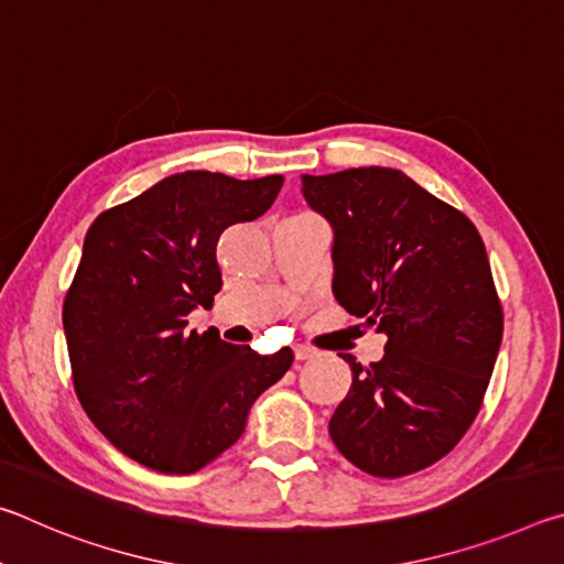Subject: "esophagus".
Wrapping results in <instances>:
<instances>
[{"instance_id":"esophagus-1","label":"esophagus","mask_w":564,"mask_h":564,"mask_svg":"<svg viewBox=\"0 0 564 564\" xmlns=\"http://www.w3.org/2000/svg\"><path fill=\"white\" fill-rule=\"evenodd\" d=\"M293 356H295V360L303 362V360H311L313 356H316V352H313L311 348H305V346H299V348H293Z\"/></svg>"}]
</instances>
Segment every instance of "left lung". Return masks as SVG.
Listing matches in <instances>:
<instances>
[{"label": "left lung", "instance_id": "8db88e82", "mask_svg": "<svg viewBox=\"0 0 564 564\" xmlns=\"http://www.w3.org/2000/svg\"><path fill=\"white\" fill-rule=\"evenodd\" d=\"M333 226V295L386 333V356L352 370L328 433L346 460L403 477L445 457L473 425L502 340V305L470 218L398 169L303 174Z\"/></svg>", "mask_w": 564, "mask_h": 564}]
</instances>
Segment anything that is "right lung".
<instances>
[{
    "instance_id": "1",
    "label": "right lung",
    "mask_w": 564,
    "mask_h": 564,
    "mask_svg": "<svg viewBox=\"0 0 564 564\" xmlns=\"http://www.w3.org/2000/svg\"><path fill=\"white\" fill-rule=\"evenodd\" d=\"M283 176H166L97 216L64 299L74 390L91 423L131 460L191 475L228 451L248 410L285 376L293 350L259 356L218 330H186L221 291L216 243L269 212Z\"/></svg>"
}]
</instances>
